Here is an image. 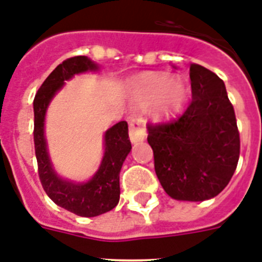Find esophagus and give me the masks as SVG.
<instances>
[{
    "instance_id": "esophagus-1",
    "label": "esophagus",
    "mask_w": 262,
    "mask_h": 262,
    "mask_svg": "<svg viewBox=\"0 0 262 262\" xmlns=\"http://www.w3.org/2000/svg\"><path fill=\"white\" fill-rule=\"evenodd\" d=\"M146 137V127L141 121H132L129 124V138L132 144L144 141Z\"/></svg>"
}]
</instances>
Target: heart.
<instances>
[{
	"instance_id": "b5f03b06",
	"label": "heart",
	"mask_w": 262,
	"mask_h": 262,
	"mask_svg": "<svg viewBox=\"0 0 262 262\" xmlns=\"http://www.w3.org/2000/svg\"><path fill=\"white\" fill-rule=\"evenodd\" d=\"M130 98L138 107H146L151 103V117L165 120L184 107L188 86L180 77L169 78L166 73H146L132 85Z\"/></svg>"
}]
</instances>
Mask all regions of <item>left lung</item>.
<instances>
[{
    "mask_svg": "<svg viewBox=\"0 0 262 262\" xmlns=\"http://www.w3.org/2000/svg\"><path fill=\"white\" fill-rule=\"evenodd\" d=\"M192 102L181 117L148 126V142L162 188L177 201H205L229 184L239 157V135L225 83L190 65Z\"/></svg>",
    "mask_w": 262,
    "mask_h": 262,
    "instance_id": "8db88e82",
    "label": "left lung"
}]
</instances>
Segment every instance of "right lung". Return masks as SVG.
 I'll list each match as a JSON object with an SVG mask.
<instances>
[{
    "label": "right lung",
    "mask_w": 262,
    "mask_h": 262,
    "mask_svg": "<svg viewBox=\"0 0 262 262\" xmlns=\"http://www.w3.org/2000/svg\"><path fill=\"white\" fill-rule=\"evenodd\" d=\"M98 63L86 56L63 61L48 76L37 92L34 109V148L41 184L54 204L81 217H96L116 208L120 201V172L130 153L126 121L109 127L104 133V155L100 166L86 181L65 179L57 173L45 136L46 112L65 82L74 76L97 72Z\"/></svg>",
    "instance_id": "1"
}]
</instances>
